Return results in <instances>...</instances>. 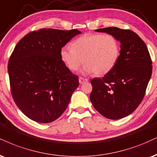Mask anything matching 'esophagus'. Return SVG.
I'll use <instances>...</instances> for the list:
<instances>
[{
	"instance_id": "esophagus-1",
	"label": "esophagus",
	"mask_w": 157,
	"mask_h": 157,
	"mask_svg": "<svg viewBox=\"0 0 157 157\" xmlns=\"http://www.w3.org/2000/svg\"><path fill=\"white\" fill-rule=\"evenodd\" d=\"M88 79H86V78H83V77H80V78H79V82H80V84H82V83H84L85 82H87V81H88Z\"/></svg>"
}]
</instances>
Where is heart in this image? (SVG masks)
I'll return each mask as SVG.
<instances>
[{
    "mask_svg": "<svg viewBox=\"0 0 157 157\" xmlns=\"http://www.w3.org/2000/svg\"><path fill=\"white\" fill-rule=\"evenodd\" d=\"M71 46L60 50L61 60L71 71H77L84 63V74L106 75L119 58V42L111 34L86 33L72 41Z\"/></svg>",
    "mask_w": 157,
    "mask_h": 157,
    "instance_id": "b5f03b06",
    "label": "heart"
}]
</instances>
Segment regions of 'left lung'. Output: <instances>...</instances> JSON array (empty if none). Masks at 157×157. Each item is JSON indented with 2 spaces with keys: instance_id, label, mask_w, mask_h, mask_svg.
<instances>
[{
  "instance_id": "left-lung-1",
  "label": "left lung",
  "mask_w": 157,
  "mask_h": 157,
  "mask_svg": "<svg viewBox=\"0 0 157 157\" xmlns=\"http://www.w3.org/2000/svg\"><path fill=\"white\" fill-rule=\"evenodd\" d=\"M96 31L116 37L121 50L112 70L90 81V99L105 118L120 119L132 113L142 101L151 77L152 61L145 42L132 31L109 27Z\"/></svg>"
}]
</instances>
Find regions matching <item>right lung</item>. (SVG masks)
I'll list each match as a JSON object with an SVG mask.
<instances>
[{"label": "right lung", "mask_w": 157, "mask_h": 157, "mask_svg": "<svg viewBox=\"0 0 157 157\" xmlns=\"http://www.w3.org/2000/svg\"><path fill=\"white\" fill-rule=\"evenodd\" d=\"M81 32L43 28L17 43L8 63L12 95L30 119L50 123L63 114L79 79L60 58V50Z\"/></svg>", "instance_id": "add662e5"}]
</instances>
